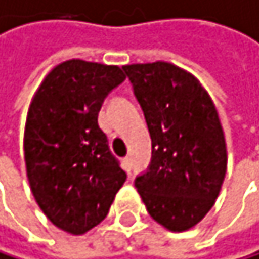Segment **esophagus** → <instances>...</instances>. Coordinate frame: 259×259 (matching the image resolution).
<instances>
[{"instance_id":"34e87169","label":"esophagus","mask_w":259,"mask_h":259,"mask_svg":"<svg viewBox=\"0 0 259 259\" xmlns=\"http://www.w3.org/2000/svg\"><path fill=\"white\" fill-rule=\"evenodd\" d=\"M122 167H124V171L127 174H131V171H132V158L131 157H125L122 160Z\"/></svg>"}]
</instances>
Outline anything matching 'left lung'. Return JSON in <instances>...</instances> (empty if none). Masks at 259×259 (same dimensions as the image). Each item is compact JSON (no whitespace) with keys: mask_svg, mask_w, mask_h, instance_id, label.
Returning <instances> with one entry per match:
<instances>
[{"mask_svg":"<svg viewBox=\"0 0 259 259\" xmlns=\"http://www.w3.org/2000/svg\"><path fill=\"white\" fill-rule=\"evenodd\" d=\"M152 140L147 169L137 176L149 214L171 232L194 227L211 210L227 171L216 107L196 77L155 62L122 66Z\"/></svg>","mask_w":259,"mask_h":259,"instance_id":"8db88e82","label":"left lung"}]
</instances>
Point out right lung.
Returning a JSON list of instances; mask_svg holds the SVG:
<instances>
[{
	"mask_svg": "<svg viewBox=\"0 0 259 259\" xmlns=\"http://www.w3.org/2000/svg\"><path fill=\"white\" fill-rule=\"evenodd\" d=\"M124 79L118 66L68 60L46 76L29 107L27 180L46 218L71 235L105 219L127 179L98 124L102 102Z\"/></svg>",
	"mask_w": 259,
	"mask_h": 259,
	"instance_id": "add662e5",
	"label": "right lung"
}]
</instances>
